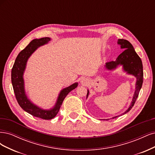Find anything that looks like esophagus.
<instances>
[{"instance_id":"34e87169","label":"esophagus","mask_w":155,"mask_h":155,"mask_svg":"<svg viewBox=\"0 0 155 155\" xmlns=\"http://www.w3.org/2000/svg\"><path fill=\"white\" fill-rule=\"evenodd\" d=\"M81 83L82 85H84V86H86V85H87V84L89 83V80H88L87 78H82V79L81 80Z\"/></svg>"}]
</instances>
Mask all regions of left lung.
<instances>
[{"label": "left lung", "mask_w": 155, "mask_h": 155, "mask_svg": "<svg viewBox=\"0 0 155 155\" xmlns=\"http://www.w3.org/2000/svg\"><path fill=\"white\" fill-rule=\"evenodd\" d=\"M118 44L120 46V48L125 49V50L120 54L117 58L115 61H111L109 62H106L105 65L107 70L112 71L114 70L118 66H122L123 70L126 72L128 74H131V75L137 78V82L135 85V91H134L133 97L132 101L131 102L130 106L128 107L127 110L120 115L115 116L112 118H115L119 116L129 112L131 110V108L133 107L134 103L136 102V100L138 96V94L140 89L142 87L143 84V66L142 62L140 58L136 53L135 50L132 46V44L129 42L127 40L125 39H118ZM89 91L87 90V98L89 95ZM104 120H109V119H104Z\"/></svg>", "instance_id": "1"}]
</instances>
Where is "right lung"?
<instances>
[{
  "label": "right lung",
  "instance_id": "1",
  "mask_svg": "<svg viewBox=\"0 0 155 155\" xmlns=\"http://www.w3.org/2000/svg\"><path fill=\"white\" fill-rule=\"evenodd\" d=\"M51 41L49 37H44L34 39L19 53L13 64L12 70V83L17 101L23 110L31 115L44 120H51L55 117L59 111L61 105L67 94L78 86L75 82L60 92L54 106L49 109H44L33 104L29 100L25 91L24 73L26 69L27 62L31 54L43 45L48 44Z\"/></svg>",
  "mask_w": 155,
  "mask_h": 155
}]
</instances>
